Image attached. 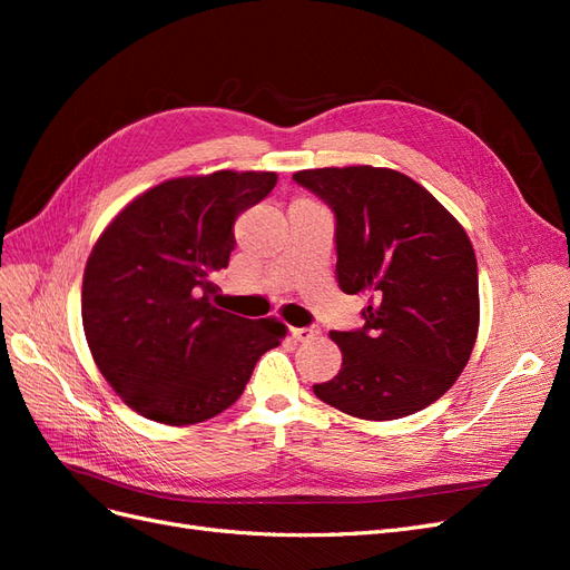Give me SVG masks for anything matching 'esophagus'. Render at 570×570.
<instances>
[{
    "instance_id": "esophagus-1",
    "label": "esophagus",
    "mask_w": 570,
    "mask_h": 570,
    "mask_svg": "<svg viewBox=\"0 0 570 570\" xmlns=\"http://www.w3.org/2000/svg\"><path fill=\"white\" fill-rule=\"evenodd\" d=\"M292 335H295V340H297V342H312V340H316V337L321 335V327H318V325L295 327V331H292Z\"/></svg>"
}]
</instances>
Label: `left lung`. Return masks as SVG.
Instances as JSON below:
<instances>
[{"label": "left lung", "instance_id": "obj_1", "mask_svg": "<svg viewBox=\"0 0 570 570\" xmlns=\"http://www.w3.org/2000/svg\"><path fill=\"white\" fill-rule=\"evenodd\" d=\"M335 214L337 283L366 295L356 331L318 400L364 421H392L433 404L473 352L480 323L478 264L461 223L416 180L392 168L299 170Z\"/></svg>", "mask_w": 570, "mask_h": 570}]
</instances>
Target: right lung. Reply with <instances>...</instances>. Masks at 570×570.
Returning a JSON list of instances; mask_svg holds the SVG:
<instances>
[{"instance_id": "add662e5", "label": "right lung", "mask_w": 570, "mask_h": 570, "mask_svg": "<svg viewBox=\"0 0 570 570\" xmlns=\"http://www.w3.org/2000/svg\"><path fill=\"white\" fill-rule=\"evenodd\" d=\"M278 176L216 170L147 189L99 235L82 275V327L97 368L132 411L195 425L233 406L287 327L214 304L237 216Z\"/></svg>"}]
</instances>
